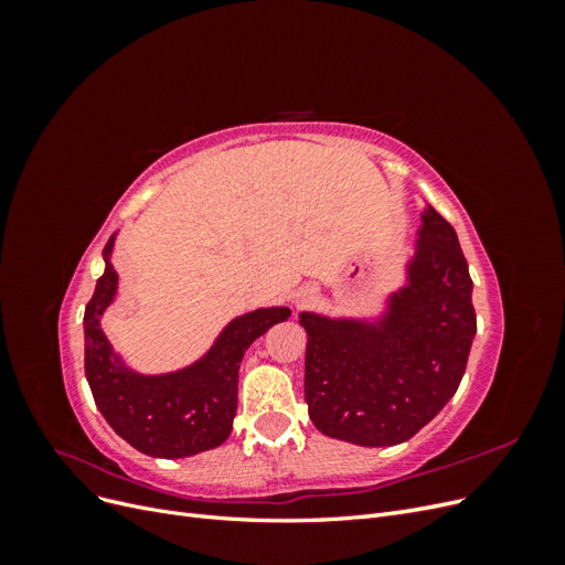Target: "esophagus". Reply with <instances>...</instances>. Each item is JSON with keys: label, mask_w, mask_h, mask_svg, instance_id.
<instances>
[{"label": "esophagus", "mask_w": 565, "mask_h": 565, "mask_svg": "<svg viewBox=\"0 0 565 565\" xmlns=\"http://www.w3.org/2000/svg\"><path fill=\"white\" fill-rule=\"evenodd\" d=\"M311 297H313V289H306V287H303V289H299V292H297L295 301H297V303H303V301H309Z\"/></svg>", "instance_id": "esophagus-1"}]
</instances>
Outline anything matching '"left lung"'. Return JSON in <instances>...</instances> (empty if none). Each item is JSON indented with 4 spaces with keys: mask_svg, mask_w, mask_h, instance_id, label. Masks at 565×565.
I'll list each match as a JSON object with an SVG mask.
<instances>
[{
    "mask_svg": "<svg viewBox=\"0 0 565 565\" xmlns=\"http://www.w3.org/2000/svg\"><path fill=\"white\" fill-rule=\"evenodd\" d=\"M455 228L422 212L405 282L374 318L301 311L303 396L324 436L365 448L398 446L429 424L465 377L476 313Z\"/></svg>",
    "mask_w": 565,
    "mask_h": 565,
    "instance_id": "left-lung-1",
    "label": "left lung"
}]
</instances>
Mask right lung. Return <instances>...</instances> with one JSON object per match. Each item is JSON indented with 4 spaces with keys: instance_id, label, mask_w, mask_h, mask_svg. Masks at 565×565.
<instances>
[{
    "instance_id": "right-lung-1",
    "label": "right lung",
    "mask_w": 565,
    "mask_h": 565,
    "mask_svg": "<svg viewBox=\"0 0 565 565\" xmlns=\"http://www.w3.org/2000/svg\"><path fill=\"white\" fill-rule=\"evenodd\" d=\"M115 235L104 249V276L84 309V374L96 407L113 431L143 455L179 459L212 450L231 436L245 351L292 311L268 306L237 316L195 363L164 374L136 372L100 330V318L117 295V270L110 262Z\"/></svg>"
}]
</instances>
